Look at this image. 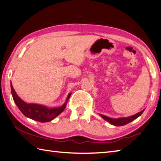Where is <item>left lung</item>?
I'll list each match as a JSON object with an SVG mask.
<instances>
[{"label": "left lung", "mask_w": 161, "mask_h": 161, "mask_svg": "<svg viewBox=\"0 0 161 161\" xmlns=\"http://www.w3.org/2000/svg\"><path fill=\"white\" fill-rule=\"evenodd\" d=\"M144 110L137 113L136 114L131 116H129V117H127V118L112 119V118L108 117V116H106L103 115V114H100V116H101L102 117L105 119V120L108 121L111 124L114 125H116V126H121V125H124L125 124H128V123L133 121V120H135V119H136L137 117H139V116L143 113Z\"/></svg>", "instance_id": "8db88e82"}]
</instances>
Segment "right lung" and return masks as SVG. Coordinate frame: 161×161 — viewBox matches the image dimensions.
Returning <instances> with one entry per match:
<instances>
[{"instance_id": "add662e5", "label": "right lung", "mask_w": 161, "mask_h": 161, "mask_svg": "<svg viewBox=\"0 0 161 161\" xmlns=\"http://www.w3.org/2000/svg\"><path fill=\"white\" fill-rule=\"evenodd\" d=\"M11 92L12 97L16 105L23 114L33 120L39 122H48L52 121V119L56 118L64 111L67 105L68 100L70 98L71 94L68 95L65 103L61 107L57 108H48L47 107L37 105V104H28L24 102L19 97L14 89L11 83Z\"/></svg>"}]
</instances>
